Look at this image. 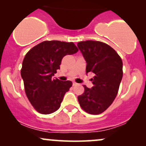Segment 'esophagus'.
Listing matches in <instances>:
<instances>
[{
    "label": "esophagus",
    "instance_id": "1",
    "mask_svg": "<svg viewBox=\"0 0 146 146\" xmlns=\"http://www.w3.org/2000/svg\"><path fill=\"white\" fill-rule=\"evenodd\" d=\"M78 84L76 83V82H73V86H77V85H78Z\"/></svg>",
    "mask_w": 146,
    "mask_h": 146
}]
</instances>
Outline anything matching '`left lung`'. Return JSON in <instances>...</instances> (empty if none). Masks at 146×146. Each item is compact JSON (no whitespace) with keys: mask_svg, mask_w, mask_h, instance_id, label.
Listing matches in <instances>:
<instances>
[{"mask_svg":"<svg viewBox=\"0 0 146 146\" xmlns=\"http://www.w3.org/2000/svg\"><path fill=\"white\" fill-rule=\"evenodd\" d=\"M78 47L86 62V73L92 72L93 86L84 87L78 96L80 106L86 113L98 115L112 104L123 77V62L111 46L99 41L87 40L78 43Z\"/></svg>","mask_w":146,"mask_h":146,"instance_id":"obj_1","label":"left lung"}]
</instances>
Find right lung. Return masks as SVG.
<instances>
[{"instance_id":"right-lung-1","label":"right lung","mask_w":146,"mask_h":146,"mask_svg":"<svg viewBox=\"0 0 146 146\" xmlns=\"http://www.w3.org/2000/svg\"><path fill=\"white\" fill-rule=\"evenodd\" d=\"M78 51L73 42L51 40L40 43L26 54L21 77L27 97L38 113L48 115L60 107L65 93L73 83L52 77L60 69L63 57Z\"/></svg>"}]
</instances>
